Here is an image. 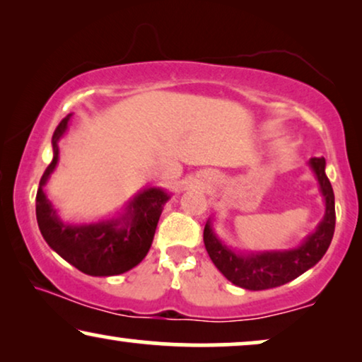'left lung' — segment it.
<instances>
[{"label": "left lung", "mask_w": 362, "mask_h": 362, "mask_svg": "<svg viewBox=\"0 0 362 362\" xmlns=\"http://www.w3.org/2000/svg\"><path fill=\"white\" fill-rule=\"evenodd\" d=\"M308 166L315 173L325 199V216L316 229L295 249L237 252L216 235L212 221L206 222L204 245L212 264L232 284L245 290H269L285 285L305 274L323 259L334 234V192L326 176L325 158H311Z\"/></svg>", "instance_id": "8db88e82"}]
</instances>
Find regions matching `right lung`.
Instances as JSON below:
<instances>
[{
    "instance_id": "right-lung-1",
    "label": "right lung",
    "mask_w": 362,
    "mask_h": 362,
    "mask_svg": "<svg viewBox=\"0 0 362 362\" xmlns=\"http://www.w3.org/2000/svg\"><path fill=\"white\" fill-rule=\"evenodd\" d=\"M72 113L59 123L52 135V161L39 181L36 217L39 230L54 252L83 274L112 276L132 270L145 259L155 230L171 194L161 187L138 191L120 216L90 224L64 222L47 199L44 187L59 161V141L66 135Z\"/></svg>"
}]
</instances>
